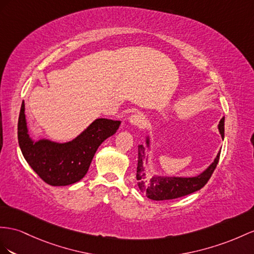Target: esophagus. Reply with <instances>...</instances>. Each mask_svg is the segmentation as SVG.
Returning <instances> with one entry per match:
<instances>
[{"label":"esophagus","mask_w":254,"mask_h":254,"mask_svg":"<svg viewBox=\"0 0 254 254\" xmlns=\"http://www.w3.org/2000/svg\"><path fill=\"white\" fill-rule=\"evenodd\" d=\"M129 123H132L133 126H136L137 127H139V128H141V127H145V125H146V118H145V116L144 115H141V114H134V115H132L131 117H129Z\"/></svg>","instance_id":"1"}]
</instances>
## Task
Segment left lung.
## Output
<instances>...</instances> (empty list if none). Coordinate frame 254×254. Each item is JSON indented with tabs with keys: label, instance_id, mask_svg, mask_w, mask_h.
Masks as SVG:
<instances>
[{
	"label": "left lung",
	"instance_id": "1",
	"mask_svg": "<svg viewBox=\"0 0 254 254\" xmlns=\"http://www.w3.org/2000/svg\"><path fill=\"white\" fill-rule=\"evenodd\" d=\"M219 131L222 138H224V117L220 120ZM147 144L149 140L147 139ZM145 158V148L142 145L138 146V163H137V175L136 178L138 180L139 190L144 193L148 198L153 200H164L174 199L185 195L191 194L200 190L210 179L212 173L217 167L220 158V152L217 158L214 159L213 163L207 168L205 172L201 173L196 177H161L153 176L150 179H146L145 167L142 165V160Z\"/></svg>",
	"mask_w": 254,
	"mask_h": 254
}]
</instances>
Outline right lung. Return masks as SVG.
Returning <instances> with one entry per match:
<instances>
[{
	"instance_id": "add662e5",
	"label": "right lung",
	"mask_w": 254,
	"mask_h": 254,
	"mask_svg": "<svg viewBox=\"0 0 254 254\" xmlns=\"http://www.w3.org/2000/svg\"><path fill=\"white\" fill-rule=\"evenodd\" d=\"M120 121L96 119L87 129L65 144L30 138L22 102L18 119V142L25 161L45 183L50 186L75 184L87 174L94 154L102 142L114 135Z\"/></svg>"
}]
</instances>
